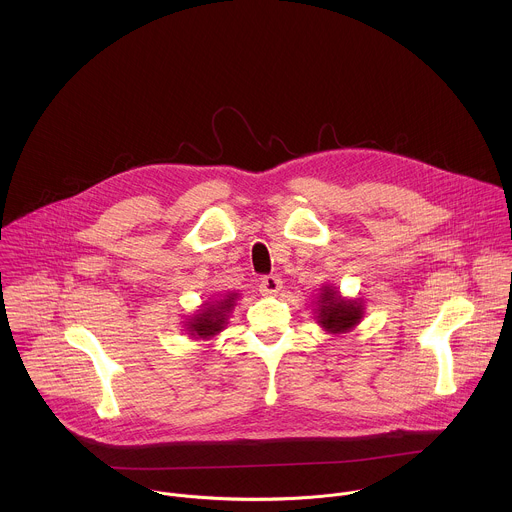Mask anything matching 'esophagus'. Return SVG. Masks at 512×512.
Listing matches in <instances>:
<instances>
[{"label":"esophagus","instance_id":"esophagus-1","mask_svg":"<svg viewBox=\"0 0 512 512\" xmlns=\"http://www.w3.org/2000/svg\"><path fill=\"white\" fill-rule=\"evenodd\" d=\"M281 287H283V281H281L277 275H267V277H263V279H261V285H259V289H261L263 295H275V293L281 291Z\"/></svg>","mask_w":512,"mask_h":512}]
</instances>
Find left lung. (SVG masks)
I'll return each mask as SVG.
<instances>
[{"label":"left lung","instance_id":"1","mask_svg":"<svg viewBox=\"0 0 512 512\" xmlns=\"http://www.w3.org/2000/svg\"><path fill=\"white\" fill-rule=\"evenodd\" d=\"M317 323L333 333H347L363 319V301L341 297L337 287L323 285L317 301Z\"/></svg>","mask_w":512,"mask_h":512}]
</instances>
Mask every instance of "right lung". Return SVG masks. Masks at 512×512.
<instances>
[{
    "mask_svg": "<svg viewBox=\"0 0 512 512\" xmlns=\"http://www.w3.org/2000/svg\"><path fill=\"white\" fill-rule=\"evenodd\" d=\"M237 297H239L237 293H229L223 299L203 303V307L197 311V315H193L187 321L189 335L193 339H211L217 333H221L227 325L229 313L233 311Z\"/></svg>",
    "mask_w": 512,
    "mask_h": 512,
    "instance_id": "1",
    "label": "right lung"
}]
</instances>
